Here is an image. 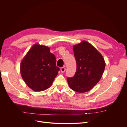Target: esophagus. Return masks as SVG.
<instances>
[{"label":"esophagus","mask_w":127,"mask_h":127,"mask_svg":"<svg viewBox=\"0 0 127 127\" xmlns=\"http://www.w3.org/2000/svg\"><path fill=\"white\" fill-rule=\"evenodd\" d=\"M60 70H61V72H64L65 71V70H66V68H65L64 67H61L60 68Z\"/></svg>","instance_id":"1"}]
</instances>
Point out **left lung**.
Wrapping results in <instances>:
<instances>
[{"mask_svg":"<svg viewBox=\"0 0 127 127\" xmlns=\"http://www.w3.org/2000/svg\"><path fill=\"white\" fill-rule=\"evenodd\" d=\"M76 61L74 76L67 78L71 90L78 93L90 91L100 80L104 71L105 62L97 50L86 41L73 46Z\"/></svg>","mask_w":127,"mask_h":127,"instance_id":"1","label":"left lung"}]
</instances>
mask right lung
I'll return each mask as SVG.
<instances>
[{"mask_svg": "<svg viewBox=\"0 0 127 127\" xmlns=\"http://www.w3.org/2000/svg\"><path fill=\"white\" fill-rule=\"evenodd\" d=\"M60 70L56 66L55 56L47 46L34 44L22 59L20 72L31 89L41 92L48 89Z\"/></svg>", "mask_w": 127, "mask_h": 127, "instance_id": "obj_1", "label": "right lung"}]
</instances>
